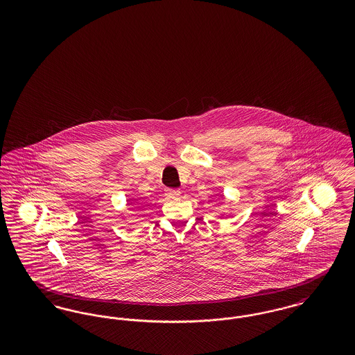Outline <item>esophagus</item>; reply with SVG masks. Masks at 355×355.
<instances>
[{
  "mask_svg": "<svg viewBox=\"0 0 355 355\" xmlns=\"http://www.w3.org/2000/svg\"><path fill=\"white\" fill-rule=\"evenodd\" d=\"M165 196L168 198H178L181 196V191L178 189H166L165 190Z\"/></svg>",
  "mask_w": 355,
  "mask_h": 355,
  "instance_id": "34e87169",
  "label": "esophagus"
}]
</instances>
